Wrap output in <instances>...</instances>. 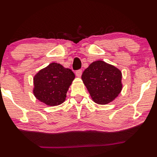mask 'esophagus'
Segmentation results:
<instances>
[{
    "instance_id": "34e87169",
    "label": "esophagus",
    "mask_w": 157,
    "mask_h": 157,
    "mask_svg": "<svg viewBox=\"0 0 157 157\" xmlns=\"http://www.w3.org/2000/svg\"><path fill=\"white\" fill-rule=\"evenodd\" d=\"M82 74V70H78V71H76L75 72V75H76V76L78 77H81V75Z\"/></svg>"
}]
</instances>
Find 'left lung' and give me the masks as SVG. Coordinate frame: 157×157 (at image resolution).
Returning a JSON list of instances; mask_svg holds the SVG:
<instances>
[{
  "label": "left lung",
  "instance_id": "left-lung-1",
  "mask_svg": "<svg viewBox=\"0 0 157 157\" xmlns=\"http://www.w3.org/2000/svg\"><path fill=\"white\" fill-rule=\"evenodd\" d=\"M82 79L94 102L107 104L122 90V73L115 66L104 61H95L83 72Z\"/></svg>",
  "mask_w": 157,
  "mask_h": 157
}]
</instances>
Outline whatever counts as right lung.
Listing matches in <instances>:
<instances>
[{
	"label": "right lung",
	"instance_id": "1",
	"mask_svg": "<svg viewBox=\"0 0 157 157\" xmlns=\"http://www.w3.org/2000/svg\"><path fill=\"white\" fill-rule=\"evenodd\" d=\"M75 75L62 64L51 63L35 75L33 92L39 101L48 106H56L64 102L66 94Z\"/></svg>",
	"mask_w": 157,
	"mask_h": 157
}]
</instances>
